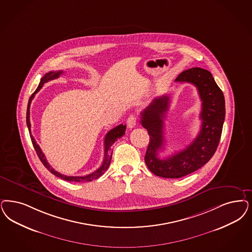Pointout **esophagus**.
Masks as SVG:
<instances>
[{"instance_id": "1", "label": "esophagus", "mask_w": 252, "mask_h": 252, "mask_svg": "<svg viewBox=\"0 0 252 252\" xmlns=\"http://www.w3.org/2000/svg\"><path fill=\"white\" fill-rule=\"evenodd\" d=\"M127 126L129 128H133L136 125H137V117L135 115H130L128 118H127Z\"/></svg>"}]
</instances>
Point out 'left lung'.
Instances as JSON below:
<instances>
[{
	"label": "left lung",
	"instance_id": "1",
	"mask_svg": "<svg viewBox=\"0 0 252 252\" xmlns=\"http://www.w3.org/2000/svg\"><path fill=\"white\" fill-rule=\"evenodd\" d=\"M175 82L195 86L202 101L201 129L188 147L165 159L158 157L165 145L164 118L169 108V95L157 96L140 114V124L150 136L145 163L155 175L167 179L182 178L208 163L217 150L225 118L224 95L210 71L197 67L186 69Z\"/></svg>",
	"mask_w": 252,
	"mask_h": 252
}]
</instances>
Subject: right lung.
<instances>
[{"label":"right lung","mask_w":252,"mask_h":252,"mask_svg":"<svg viewBox=\"0 0 252 252\" xmlns=\"http://www.w3.org/2000/svg\"><path fill=\"white\" fill-rule=\"evenodd\" d=\"M63 73V70H57V71H49L47 73L44 74V77L41 79V82L39 84V86L37 87V89L35 90L34 93L32 95H31L30 99H29V103H28V108H27V126H28V128L30 131V136H31V139H32V142L33 144V147H34L35 151H36V154L38 157L40 158L41 162L43 163V165L51 172L54 174L55 176L61 178L64 181H67V182H74V183H87V182H91V181H94L96 180L97 178H99L100 176H102L104 174L105 171L108 169L109 165L111 164V161H112V157H113V150H112V146H113V143L117 140L118 139L122 138L124 135H125V132H126V125H119L117 126H115L113 129L109 131L107 133V135L105 136L104 139V159H103V163L102 165H100L95 172L93 173L88 174L87 176H66V175H63L61 174L58 171H56L54 168H53L51 165L48 164V162L46 161L44 155L41 150L40 146L36 143L33 136L32 135V131H31V122H30V107H31V103H32V98L34 97L35 94L42 88V87L44 86V83H47L48 81H51L54 79L59 78L61 76V74Z\"/></svg>","instance_id":"1"}]
</instances>
